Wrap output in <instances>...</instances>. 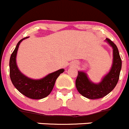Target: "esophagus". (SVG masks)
<instances>
[{
    "label": "esophagus",
    "mask_w": 129,
    "mask_h": 129,
    "mask_svg": "<svg viewBox=\"0 0 129 129\" xmlns=\"http://www.w3.org/2000/svg\"><path fill=\"white\" fill-rule=\"evenodd\" d=\"M74 66H76V64H75V65H74Z\"/></svg>",
    "instance_id": "esophagus-1"
}]
</instances>
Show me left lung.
Segmentation results:
<instances>
[{
    "instance_id": "obj_1",
    "label": "left lung",
    "mask_w": 129,
    "mask_h": 129,
    "mask_svg": "<svg viewBox=\"0 0 129 129\" xmlns=\"http://www.w3.org/2000/svg\"><path fill=\"white\" fill-rule=\"evenodd\" d=\"M105 41L113 48V63L110 71L103 78L101 82L95 83L84 71H78L76 86L80 94L90 99L103 98L110 93L117 84L121 69V60L116 44L106 38Z\"/></svg>"
}]
</instances>
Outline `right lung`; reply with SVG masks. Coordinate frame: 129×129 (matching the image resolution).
<instances>
[{"label": "right lung", "mask_w": 129, "mask_h": 129, "mask_svg": "<svg viewBox=\"0 0 129 129\" xmlns=\"http://www.w3.org/2000/svg\"><path fill=\"white\" fill-rule=\"evenodd\" d=\"M27 38L28 37L21 39L18 43L11 55L9 60L11 80L16 88L25 96L32 99H41L51 93L56 79L65 70L63 69H60L38 79H32L23 74L19 70L16 64V55L20 43Z\"/></svg>", "instance_id": "add662e5"}]
</instances>
